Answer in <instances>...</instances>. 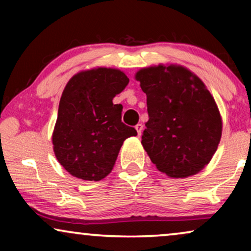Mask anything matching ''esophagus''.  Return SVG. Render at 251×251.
Wrapping results in <instances>:
<instances>
[{
  "instance_id": "obj_1",
  "label": "esophagus",
  "mask_w": 251,
  "mask_h": 251,
  "mask_svg": "<svg viewBox=\"0 0 251 251\" xmlns=\"http://www.w3.org/2000/svg\"><path fill=\"white\" fill-rule=\"evenodd\" d=\"M135 128L137 130V133H138V136L140 137V135H142V132H143V125H142V123H138V125L135 126Z\"/></svg>"
}]
</instances>
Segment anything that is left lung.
Returning <instances> with one entry per match:
<instances>
[{
	"label": "left lung",
	"instance_id": "obj_1",
	"mask_svg": "<svg viewBox=\"0 0 251 251\" xmlns=\"http://www.w3.org/2000/svg\"><path fill=\"white\" fill-rule=\"evenodd\" d=\"M136 80L147 97L142 144L157 170L173 178L198 174L222 137L216 101L200 77L179 65L142 68Z\"/></svg>",
	"mask_w": 251,
	"mask_h": 251
}]
</instances>
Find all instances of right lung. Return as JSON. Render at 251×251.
Masks as SVG:
<instances>
[{
    "label": "right lung",
    "instance_id": "obj_1",
    "mask_svg": "<svg viewBox=\"0 0 251 251\" xmlns=\"http://www.w3.org/2000/svg\"><path fill=\"white\" fill-rule=\"evenodd\" d=\"M129 78L120 70L97 67L75 74L65 87L52 133L58 162L72 176L100 180L114 167L123 142L137 136L121 121L122 105L113 98Z\"/></svg>",
    "mask_w": 251,
    "mask_h": 251
}]
</instances>
